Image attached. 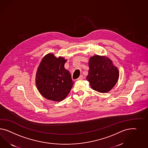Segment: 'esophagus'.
Instances as JSON below:
<instances>
[{"mask_svg":"<svg viewBox=\"0 0 148 148\" xmlns=\"http://www.w3.org/2000/svg\"><path fill=\"white\" fill-rule=\"evenodd\" d=\"M84 76L82 75H80V76H79V77L78 78V80H82V79H84Z\"/></svg>","mask_w":148,"mask_h":148,"instance_id":"esophagus-1","label":"esophagus"}]
</instances>
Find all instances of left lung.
<instances>
[{
  "label": "left lung",
  "instance_id": "obj_1",
  "mask_svg": "<svg viewBox=\"0 0 148 148\" xmlns=\"http://www.w3.org/2000/svg\"><path fill=\"white\" fill-rule=\"evenodd\" d=\"M89 69L87 80L91 88L104 93L112 90L119 78V71L108 56L95 55L88 62Z\"/></svg>",
  "mask_w": 148,
  "mask_h": 148
}]
</instances>
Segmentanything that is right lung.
I'll return each instance as SVG.
<instances>
[{
  "mask_svg": "<svg viewBox=\"0 0 148 148\" xmlns=\"http://www.w3.org/2000/svg\"><path fill=\"white\" fill-rule=\"evenodd\" d=\"M67 61L62 56L57 58L53 53L46 54L36 71V84L39 92L46 99L59 102L64 100L74 82L64 66Z\"/></svg>",
  "mask_w": 148,
  "mask_h": 148,
  "instance_id": "1",
  "label": "right lung"
}]
</instances>
